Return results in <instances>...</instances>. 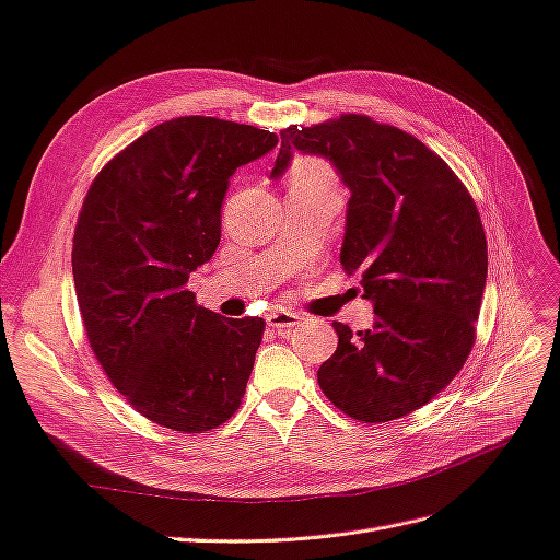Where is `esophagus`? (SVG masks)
<instances>
[{
    "label": "esophagus",
    "mask_w": 560,
    "mask_h": 560,
    "mask_svg": "<svg viewBox=\"0 0 560 560\" xmlns=\"http://www.w3.org/2000/svg\"><path fill=\"white\" fill-rule=\"evenodd\" d=\"M267 324H269L271 328H277V330H289V328H293V326H300L302 318H300L298 314H293V312L275 310V312H271V314L267 316Z\"/></svg>",
    "instance_id": "obj_1"
}]
</instances>
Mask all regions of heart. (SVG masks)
I'll list each match as a JSON object with an SVG mask.
<instances>
[{
	"mask_svg": "<svg viewBox=\"0 0 560 560\" xmlns=\"http://www.w3.org/2000/svg\"><path fill=\"white\" fill-rule=\"evenodd\" d=\"M295 180H330V171L314 159H300L293 168V183Z\"/></svg>",
	"mask_w": 560,
	"mask_h": 560,
	"instance_id": "1",
	"label": "heart"
}]
</instances>
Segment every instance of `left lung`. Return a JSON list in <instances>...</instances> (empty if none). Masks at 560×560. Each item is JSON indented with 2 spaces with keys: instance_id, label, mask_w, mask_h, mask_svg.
<instances>
[{
  "instance_id": "left-lung-1",
  "label": "left lung",
  "mask_w": 560,
  "mask_h": 560,
  "mask_svg": "<svg viewBox=\"0 0 560 560\" xmlns=\"http://www.w3.org/2000/svg\"><path fill=\"white\" fill-rule=\"evenodd\" d=\"M293 150L326 156L351 197L340 262L361 271L371 330L335 322L338 349L316 377L359 422H389L429 404L462 371L476 340L488 244L476 203L415 136L365 115L281 131L271 178Z\"/></svg>"
}]
</instances>
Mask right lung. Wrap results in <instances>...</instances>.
Listing matches in <instances>:
<instances>
[{
	"label": "right lung",
	"mask_w": 560,
	"mask_h": 560,
	"mask_svg": "<svg viewBox=\"0 0 560 560\" xmlns=\"http://www.w3.org/2000/svg\"><path fill=\"white\" fill-rule=\"evenodd\" d=\"M277 142L215 117L164 121L109 159L77 218L72 275L93 354L142 418L180 434L242 406L265 322L199 307L187 281L220 244L232 173Z\"/></svg>",
	"instance_id": "1"
}]
</instances>
